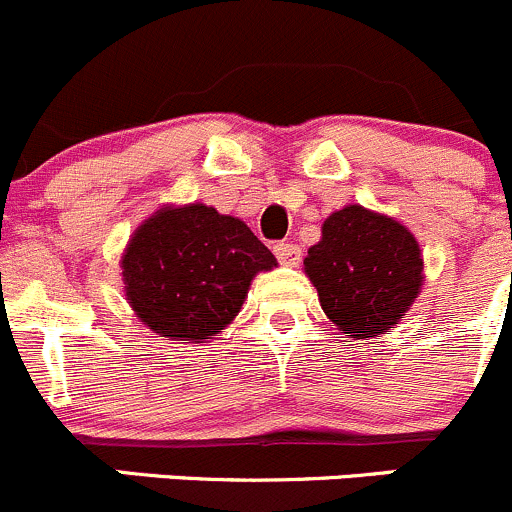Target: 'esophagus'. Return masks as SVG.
<instances>
[{
    "label": "esophagus",
    "mask_w": 512,
    "mask_h": 512,
    "mask_svg": "<svg viewBox=\"0 0 512 512\" xmlns=\"http://www.w3.org/2000/svg\"><path fill=\"white\" fill-rule=\"evenodd\" d=\"M275 257L280 260V265H299V260H302V250H299L297 245H292V242H277L275 245Z\"/></svg>",
    "instance_id": "esophagus-1"
}]
</instances>
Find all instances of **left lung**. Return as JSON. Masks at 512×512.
Listing matches in <instances>:
<instances>
[{
	"label": "left lung",
	"mask_w": 512,
	"mask_h": 512,
	"mask_svg": "<svg viewBox=\"0 0 512 512\" xmlns=\"http://www.w3.org/2000/svg\"><path fill=\"white\" fill-rule=\"evenodd\" d=\"M421 270L416 237L361 205L329 215L322 240L304 257L324 314L352 339L394 327L421 289Z\"/></svg>",
	"instance_id": "left-lung-1"
}]
</instances>
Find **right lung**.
I'll return each instance as SVG.
<instances>
[{
	"mask_svg": "<svg viewBox=\"0 0 512 512\" xmlns=\"http://www.w3.org/2000/svg\"><path fill=\"white\" fill-rule=\"evenodd\" d=\"M275 265V255L242 220L195 203L146 220L121 267L138 319L156 334L193 344L230 324L252 277Z\"/></svg>",
	"mask_w": 512,
	"mask_h": 512,
	"instance_id": "1",
	"label": "right lung"
}]
</instances>
